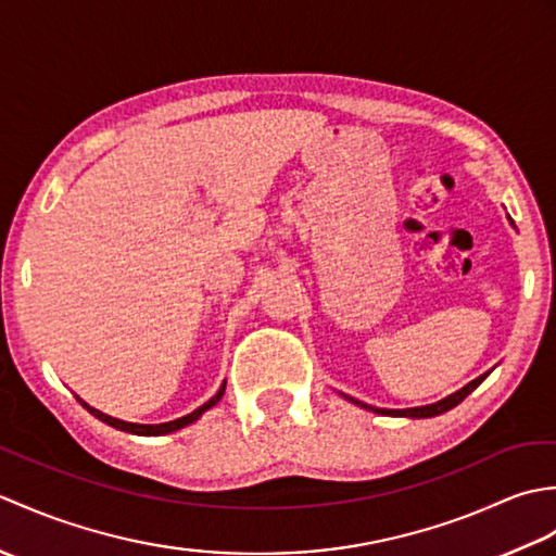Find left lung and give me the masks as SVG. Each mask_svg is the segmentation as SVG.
I'll return each instance as SVG.
<instances>
[{
	"mask_svg": "<svg viewBox=\"0 0 556 556\" xmlns=\"http://www.w3.org/2000/svg\"><path fill=\"white\" fill-rule=\"evenodd\" d=\"M490 372H485V375H480V377H476L473 382H468L464 389H458V392H454V394H448L446 399H442V401H437V404H430V406H418V408H404V410H389V408H375V406H368V404H363V401H356V399H351V396H346L351 404H356V406H361V408H365V410H372V413H382V416H401V418H432V416H440V413H444V410H448V408H454V406H458L460 401H464L470 392H473V389L485 380Z\"/></svg>",
	"mask_w": 556,
	"mask_h": 556,
	"instance_id": "8db88e82",
	"label": "left lung"
}]
</instances>
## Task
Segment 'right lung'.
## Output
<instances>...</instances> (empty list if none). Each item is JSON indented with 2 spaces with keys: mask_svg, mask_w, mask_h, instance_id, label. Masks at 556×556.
<instances>
[{
  "mask_svg": "<svg viewBox=\"0 0 556 556\" xmlns=\"http://www.w3.org/2000/svg\"><path fill=\"white\" fill-rule=\"evenodd\" d=\"M224 387H227V382H222L219 392H217L215 396H212L210 401H205L203 406L195 408L193 413H188V416H184V418H176V420H169V422H160V425H140V422H126V420H119V418H112V416H108V413H102V410H98V408L88 406L86 401H83L80 396H76V399H78V404H80L83 408H88V413H92V416H96L98 420L112 425V428H116V430H124V432H131V434H143V437H157V434H169V432H176V430L186 428V425L195 422L200 416H203V413H205L207 408L215 406L217 401L222 399V394H224Z\"/></svg>",
  "mask_w": 556,
  "mask_h": 556,
  "instance_id": "obj_1",
  "label": "right lung"
}]
</instances>
